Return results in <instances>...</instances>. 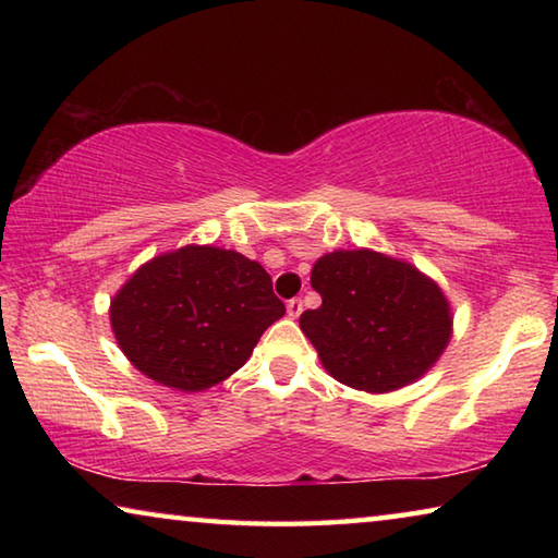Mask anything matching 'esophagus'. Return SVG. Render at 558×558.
I'll use <instances>...</instances> for the list:
<instances>
[{"mask_svg": "<svg viewBox=\"0 0 558 558\" xmlns=\"http://www.w3.org/2000/svg\"><path fill=\"white\" fill-rule=\"evenodd\" d=\"M288 315H290L292 319L302 315V300H300V298L288 300Z\"/></svg>", "mask_w": 558, "mask_h": 558, "instance_id": "obj_1", "label": "esophagus"}]
</instances>
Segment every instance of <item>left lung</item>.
I'll return each mask as SVG.
<instances>
[{
    "mask_svg": "<svg viewBox=\"0 0 558 558\" xmlns=\"http://www.w3.org/2000/svg\"><path fill=\"white\" fill-rule=\"evenodd\" d=\"M310 282L323 305L300 315V329L325 369L352 389H401L450 342L448 300L411 263L369 248L335 251L315 263Z\"/></svg>",
    "mask_w": 558,
    "mask_h": 558,
    "instance_id": "obj_1",
    "label": "left lung"
}]
</instances>
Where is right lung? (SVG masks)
I'll use <instances>...</instances> for the list:
<instances>
[{
	"mask_svg": "<svg viewBox=\"0 0 558 558\" xmlns=\"http://www.w3.org/2000/svg\"><path fill=\"white\" fill-rule=\"evenodd\" d=\"M282 315L260 263L214 245L147 260L110 302L112 332L132 366L186 393L239 372Z\"/></svg>",
	"mask_w": 558,
	"mask_h": 558,
	"instance_id": "right-lung-1",
	"label": "right lung"
}]
</instances>
